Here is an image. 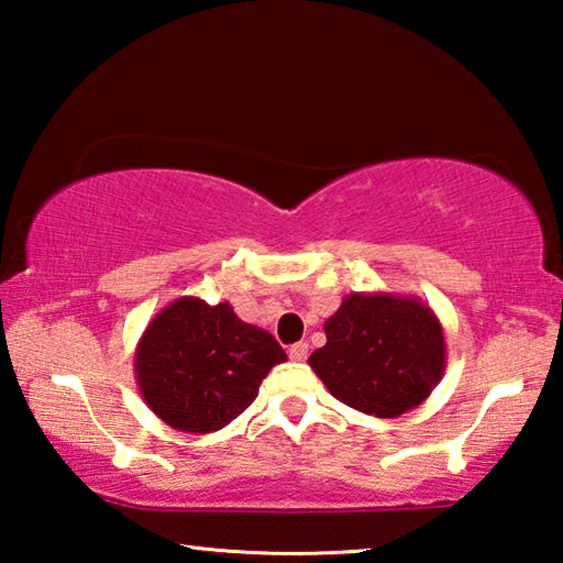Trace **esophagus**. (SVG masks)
Returning a JSON list of instances; mask_svg holds the SVG:
<instances>
[{"label":"esophagus","mask_w":563,"mask_h":563,"mask_svg":"<svg viewBox=\"0 0 563 563\" xmlns=\"http://www.w3.org/2000/svg\"><path fill=\"white\" fill-rule=\"evenodd\" d=\"M288 355L295 362H305V360H308V342H295V345H290Z\"/></svg>","instance_id":"34e87169"}]
</instances>
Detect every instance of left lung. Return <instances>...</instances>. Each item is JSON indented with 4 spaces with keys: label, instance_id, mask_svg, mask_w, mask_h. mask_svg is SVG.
<instances>
[{
    "label": "left lung",
    "instance_id": "left-lung-1",
    "mask_svg": "<svg viewBox=\"0 0 563 563\" xmlns=\"http://www.w3.org/2000/svg\"><path fill=\"white\" fill-rule=\"evenodd\" d=\"M310 367L357 412L395 419L424 402L446 367L440 318L415 295L350 292L325 320Z\"/></svg>",
    "mask_w": 563,
    "mask_h": 563
}]
</instances>
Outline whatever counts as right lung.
<instances>
[{
	"label": "right lung",
	"mask_w": 563,
	"mask_h": 563,
	"mask_svg": "<svg viewBox=\"0 0 563 563\" xmlns=\"http://www.w3.org/2000/svg\"><path fill=\"white\" fill-rule=\"evenodd\" d=\"M288 360L268 330L247 325L231 302L196 295L168 302L133 352L141 397L161 422L211 434L243 415L271 369Z\"/></svg>",
	"instance_id": "right-lung-1"
}]
</instances>
